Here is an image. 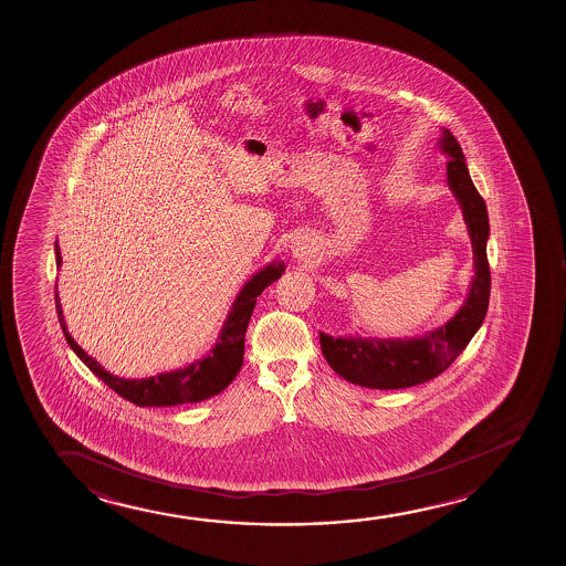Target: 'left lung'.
Masks as SVG:
<instances>
[{
  "instance_id": "left-lung-1",
  "label": "left lung",
  "mask_w": 566,
  "mask_h": 566,
  "mask_svg": "<svg viewBox=\"0 0 566 566\" xmlns=\"http://www.w3.org/2000/svg\"><path fill=\"white\" fill-rule=\"evenodd\" d=\"M439 147L449 155L447 178L457 195L473 245L475 276L470 294L447 325L411 340H361L333 338L321 333L325 359L340 377L359 387L395 390L434 379L449 369L478 333L488 315L491 271L488 261L489 217L483 197L468 174L464 153L457 137L444 129Z\"/></svg>"
}]
</instances>
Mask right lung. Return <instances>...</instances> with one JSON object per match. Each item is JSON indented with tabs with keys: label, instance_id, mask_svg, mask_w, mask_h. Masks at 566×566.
<instances>
[{
	"label": "right lung",
	"instance_id": "1",
	"mask_svg": "<svg viewBox=\"0 0 566 566\" xmlns=\"http://www.w3.org/2000/svg\"><path fill=\"white\" fill-rule=\"evenodd\" d=\"M55 263L57 266L62 263V253L57 245H55ZM282 272H284V264H271L249 280L238 295V300L233 302L232 313L228 315L220 340L217 342L214 348L210 349L209 356L201 361H195L189 367H184V369L160 373V375L147 377V379H119L116 375L102 369V365L96 364V359L88 356L85 349L81 348L67 333L57 292H55V311H57L60 326H62L65 340L70 344L71 349L83 359V364L98 379L104 380V385L116 390L117 395L125 400L137 403L140 408L143 406L166 408V406H179V403L201 402L210 396L222 392L240 373L241 365H243L245 331H248L251 313L255 310L256 295H261L264 287L271 286L274 280H279Z\"/></svg>",
	"mask_w": 566,
	"mask_h": 566
}]
</instances>
